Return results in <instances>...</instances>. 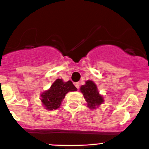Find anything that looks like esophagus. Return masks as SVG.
Listing matches in <instances>:
<instances>
[{"mask_svg":"<svg viewBox=\"0 0 149 149\" xmlns=\"http://www.w3.org/2000/svg\"><path fill=\"white\" fill-rule=\"evenodd\" d=\"M74 86H75V87L77 88V89H79V88H80V83H74Z\"/></svg>","mask_w":149,"mask_h":149,"instance_id":"34e87169","label":"esophagus"}]
</instances>
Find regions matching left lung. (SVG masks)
<instances>
[{
	"label": "left lung",
	"mask_w": 149,
	"mask_h": 149,
	"mask_svg": "<svg viewBox=\"0 0 149 149\" xmlns=\"http://www.w3.org/2000/svg\"><path fill=\"white\" fill-rule=\"evenodd\" d=\"M80 92L87 102V107L94 110L104 102V98L99 92L97 85L92 80H87L86 84L81 86Z\"/></svg>",
	"instance_id": "1"
}]
</instances>
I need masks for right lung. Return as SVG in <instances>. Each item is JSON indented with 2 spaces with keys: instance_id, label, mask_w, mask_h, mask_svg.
<instances>
[{
  "instance_id": "right-lung-1",
  "label": "right lung",
  "mask_w": 149,
  "mask_h": 149,
  "mask_svg": "<svg viewBox=\"0 0 149 149\" xmlns=\"http://www.w3.org/2000/svg\"><path fill=\"white\" fill-rule=\"evenodd\" d=\"M77 90L71 80L64 82L62 79H57L48 90L42 92L40 95L42 104L48 110H56L61 106L68 92Z\"/></svg>"
}]
</instances>
